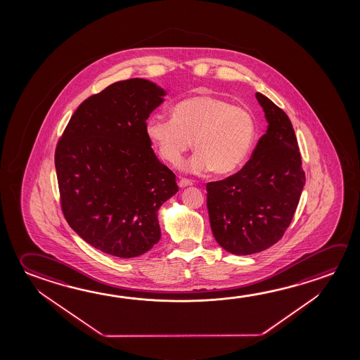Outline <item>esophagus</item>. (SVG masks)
<instances>
[{"mask_svg": "<svg viewBox=\"0 0 360 360\" xmlns=\"http://www.w3.org/2000/svg\"><path fill=\"white\" fill-rule=\"evenodd\" d=\"M193 183L192 181H189V179H181L179 183H178V186L181 187V188H186V187H189V186H192Z\"/></svg>", "mask_w": 360, "mask_h": 360, "instance_id": "34e87169", "label": "esophagus"}]
</instances>
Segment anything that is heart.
I'll list each match as a JSON object with an SVG mask.
<instances>
[{"label":"heart","instance_id":"b5f03b06","mask_svg":"<svg viewBox=\"0 0 360 360\" xmlns=\"http://www.w3.org/2000/svg\"><path fill=\"white\" fill-rule=\"evenodd\" d=\"M146 133L158 153L169 165H181L192 146L197 153L188 171L217 174L236 171L254 147L257 127L251 112L214 95H195L178 103L171 118L154 114Z\"/></svg>","mask_w":360,"mask_h":360}]
</instances>
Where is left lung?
<instances>
[{"label":"left lung","instance_id":"obj_1","mask_svg":"<svg viewBox=\"0 0 360 360\" xmlns=\"http://www.w3.org/2000/svg\"><path fill=\"white\" fill-rule=\"evenodd\" d=\"M267 130L251 160L224 181L207 183V208L218 245L233 255L271 248L294 217L305 173L292 124L267 96L256 93Z\"/></svg>","mask_w":360,"mask_h":360}]
</instances>
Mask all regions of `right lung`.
Masks as SVG:
<instances>
[{"mask_svg":"<svg viewBox=\"0 0 360 360\" xmlns=\"http://www.w3.org/2000/svg\"><path fill=\"white\" fill-rule=\"evenodd\" d=\"M167 91L147 79L112 84L83 101L55 152L61 207L84 241L115 257L146 254L160 238L158 211L178 192L146 123Z\"/></svg>","mask_w":360,"mask_h":360,"instance_id":"obj_1","label":"right lung"}]
</instances>
